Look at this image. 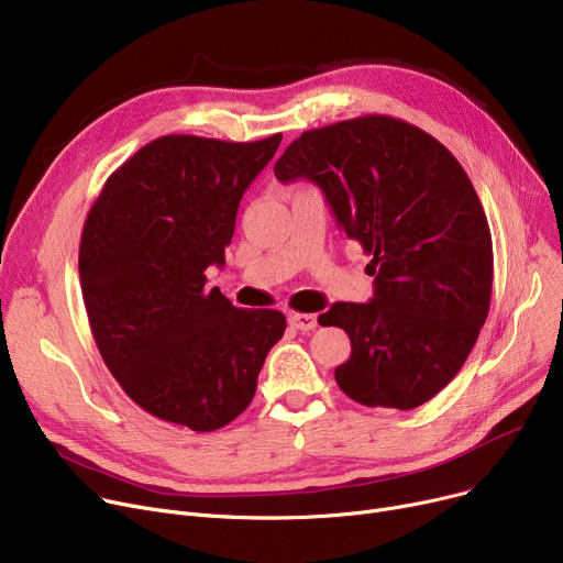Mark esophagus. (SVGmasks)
<instances>
[{"label":"esophagus","instance_id":"1","mask_svg":"<svg viewBox=\"0 0 563 563\" xmlns=\"http://www.w3.org/2000/svg\"><path fill=\"white\" fill-rule=\"evenodd\" d=\"M289 323L297 331H314L317 329V314H308V312H291L289 314Z\"/></svg>","mask_w":563,"mask_h":563}]
</instances>
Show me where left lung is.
Returning <instances> with one entry per match:
<instances>
[{"mask_svg":"<svg viewBox=\"0 0 563 563\" xmlns=\"http://www.w3.org/2000/svg\"><path fill=\"white\" fill-rule=\"evenodd\" d=\"M274 173L314 183L372 257L369 303H333L351 356L340 390L363 406L410 410L459 374L490 308L493 242L479 196L445 145L393 115L303 132Z\"/></svg>","mask_w":563,"mask_h":563,"instance_id":"1","label":"left lung"}]
</instances>
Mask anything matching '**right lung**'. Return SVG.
<instances>
[{
	"label": "right lung",
	"mask_w": 563,
	"mask_h": 563,
	"mask_svg": "<svg viewBox=\"0 0 563 563\" xmlns=\"http://www.w3.org/2000/svg\"><path fill=\"white\" fill-rule=\"evenodd\" d=\"M280 139L159 136L109 175L86 217L79 280L91 333L125 395L159 420L191 431L232 422L285 333L283 312L234 308L205 285Z\"/></svg>",
	"instance_id": "obj_1"
}]
</instances>
